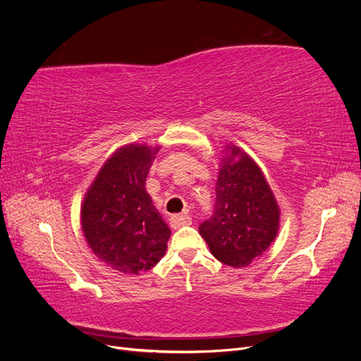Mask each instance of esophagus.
Returning <instances> with one entry per match:
<instances>
[{"instance_id": "34e87169", "label": "esophagus", "mask_w": 361, "mask_h": 361, "mask_svg": "<svg viewBox=\"0 0 361 361\" xmlns=\"http://www.w3.org/2000/svg\"><path fill=\"white\" fill-rule=\"evenodd\" d=\"M191 221V216L190 215H185V214H176V215H171L170 216V226L173 228H180L183 226H190Z\"/></svg>"}]
</instances>
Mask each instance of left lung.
Returning a JSON list of instances; mask_svg holds the SVG:
<instances>
[{
	"label": "left lung",
	"instance_id": "1",
	"mask_svg": "<svg viewBox=\"0 0 361 361\" xmlns=\"http://www.w3.org/2000/svg\"><path fill=\"white\" fill-rule=\"evenodd\" d=\"M216 180L214 215L199 233L224 265L251 264L274 241L280 209L257 164L236 146H226Z\"/></svg>",
	"mask_w": 361,
	"mask_h": 361
}]
</instances>
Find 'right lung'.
Instances as JSON below:
<instances>
[{
	"label": "right lung",
	"mask_w": 361,
	"mask_h": 361,
	"mask_svg": "<svg viewBox=\"0 0 361 361\" xmlns=\"http://www.w3.org/2000/svg\"><path fill=\"white\" fill-rule=\"evenodd\" d=\"M159 147L128 145L97 173L81 207V226L96 257L125 274L154 268L167 250L169 226L146 191Z\"/></svg>",
	"instance_id": "obj_1"
}]
</instances>
